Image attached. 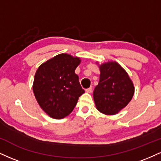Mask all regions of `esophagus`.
Here are the masks:
<instances>
[{"mask_svg": "<svg viewBox=\"0 0 161 161\" xmlns=\"http://www.w3.org/2000/svg\"><path fill=\"white\" fill-rule=\"evenodd\" d=\"M92 91V87H90V88H87V89H86V92H87V93H91Z\"/></svg>", "mask_w": 161, "mask_h": 161, "instance_id": "34e87169", "label": "esophagus"}]
</instances>
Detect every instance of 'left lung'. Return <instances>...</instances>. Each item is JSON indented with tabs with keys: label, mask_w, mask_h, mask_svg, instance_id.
<instances>
[{
	"label": "left lung",
	"mask_w": 161,
	"mask_h": 161,
	"mask_svg": "<svg viewBox=\"0 0 161 161\" xmlns=\"http://www.w3.org/2000/svg\"><path fill=\"white\" fill-rule=\"evenodd\" d=\"M96 64L100 69L98 85L93 92L96 108L105 115H115L132 100L135 92L133 82L117 62Z\"/></svg>",
	"instance_id": "left-lung-1"
}]
</instances>
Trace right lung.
I'll list each match as a JSON object with an SVG mask.
<instances>
[{"label":"right lung","instance_id":"1","mask_svg":"<svg viewBox=\"0 0 161 161\" xmlns=\"http://www.w3.org/2000/svg\"><path fill=\"white\" fill-rule=\"evenodd\" d=\"M81 59L60 53L39 66L35 74L32 89L40 108L53 119L71 114L85 91L75 70Z\"/></svg>","mask_w":161,"mask_h":161}]
</instances>
